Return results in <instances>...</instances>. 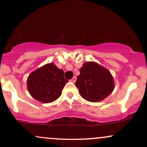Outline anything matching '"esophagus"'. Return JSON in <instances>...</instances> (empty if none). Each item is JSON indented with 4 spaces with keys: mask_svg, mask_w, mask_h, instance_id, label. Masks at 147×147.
Returning <instances> with one entry per match:
<instances>
[{
    "mask_svg": "<svg viewBox=\"0 0 147 147\" xmlns=\"http://www.w3.org/2000/svg\"><path fill=\"white\" fill-rule=\"evenodd\" d=\"M76 80H77V77H76V76H74V77L72 78L71 80H70V82H72V83H75Z\"/></svg>",
    "mask_w": 147,
    "mask_h": 147,
    "instance_id": "obj_1",
    "label": "esophagus"
}]
</instances>
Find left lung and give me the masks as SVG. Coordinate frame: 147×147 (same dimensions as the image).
Returning <instances> with one entry per match:
<instances>
[{"instance_id":"obj_1","label":"left lung","mask_w":147,"mask_h":147,"mask_svg":"<svg viewBox=\"0 0 147 147\" xmlns=\"http://www.w3.org/2000/svg\"><path fill=\"white\" fill-rule=\"evenodd\" d=\"M75 86L84 99L90 102H98L112 93L115 82L108 69L96 62L88 61L81 68Z\"/></svg>"}]
</instances>
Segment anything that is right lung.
Segmentation results:
<instances>
[{
  "label": "right lung",
  "mask_w": 147,
  "mask_h": 147,
  "mask_svg": "<svg viewBox=\"0 0 147 147\" xmlns=\"http://www.w3.org/2000/svg\"><path fill=\"white\" fill-rule=\"evenodd\" d=\"M63 70L54 63H47L30 74L27 87L30 95L43 103H51L61 95L62 89L68 82Z\"/></svg>",
  "instance_id": "right-lung-1"
}]
</instances>
